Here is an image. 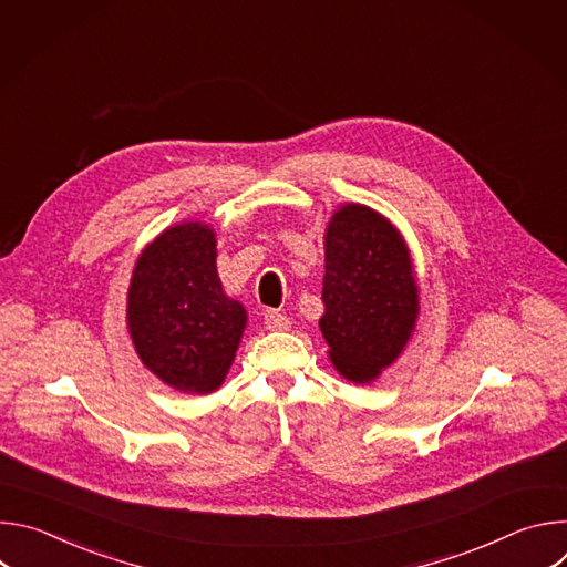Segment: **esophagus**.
I'll use <instances>...</instances> for the list:
<instances>
[{"label": "esophagus", "instance_id": "34e87169", "mask_svg": "<svg viewBox=\"0 0 567 567\" xmlns=\"http://www.w3.org/2000/svg\"><path fill=\"white\" fill-rule=\"evenodd\" d=\"M265 326L271 332H287L291 328V318H287L280 311H267L265 313Z\"/></svg>", "mask_w": 567, "mask_h": 567}]
</instances>
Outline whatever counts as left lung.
<instances>
[{
	"label": "left lung",
	"instance_id": "1",
	"mask_svg": "<svg viewBox=\"0 0 567 567\" xmlns=\"http://www.w3.org/2000/svg\"><path fill=\"white\" fill-rule=\"evenodd\" d=\"M326 313L318 320L330 361L354 383H370L406 348L420 289L406 241L377 210L341 206L326 230Z\"/></svg>",
	"mask_w": 567,
	"mask_h": 567
}]
</instances>
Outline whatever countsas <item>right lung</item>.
<instances>
[{
    "label": "right lung",
    "instance_id": "add662e5",
    "mask_svg": "<svg viewBox=\"0 0 567 567\" xmlns=\"http://www.w3.org/2000/svg\"><path fill=\"white\" fill-rule=\"evenodd\" d=\"M215 247L208 224L166 228L143 249L127 291L138 359L179 392L217 390L247 328V309L221 289Z\"/></svg>",
    "mask_w": 567,
    "mask_h": 567
}]
</instances>
